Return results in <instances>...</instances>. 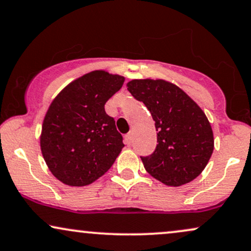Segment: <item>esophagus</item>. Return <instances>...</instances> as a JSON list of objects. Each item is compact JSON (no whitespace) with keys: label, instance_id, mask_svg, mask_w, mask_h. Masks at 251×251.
Returning a JSON list of instances; mask_svg holds the SVG:
<instances>
[{"label":"esophagus","instance_id":"1","mask_svg":"<svg viewBox=\"0 0 251 251\" xmlns=\"http://www.w3.org/2000/svg\"><path fill=\"white\" fill-rule=\"evenodd\" d=\"M125 142L127 145H131L132 142H133V133L132 132H129V133H127V134L125 135Z\"/></svg>","mask_w":251,"mask_h":251}]
</instances>
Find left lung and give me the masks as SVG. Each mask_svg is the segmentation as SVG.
<instances>
[{"mask_svg":"<svg viewBox=\"0 0 251 251\" xmlns=\"http://www.w3.org/2000/svg\"><path fill=\"white\" fill-rule=\"evenodd\" d=\"M126 85L147 106L157 131L154 153L141 156L149 175L169 186L183 185L201 175L214 149L213 131L204 111L171 82L145 78Z\"/></svg>","mask_w":251,"mask_h":251,"instance_id":"obj_1","label":"left lung"}]
</instances>
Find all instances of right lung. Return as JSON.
<instances>
[{
	"mask_svg": "<svg viewBox=\"0 0 251 251\" xmlns=\"http://www.w3.org/2000/svg\"><path fill=\"white\" fill-rule=\"evenodd\" d=\"M125 77L94 71L71 82L47 110L40 135L44 160L69 186L89 185L115 163L125 145L104 105Z\"/></svg>",
	"mask_w": 251,
	"mask_h": 251,
	"instance_id": "right-lung-1",
	"label": "right lung"
}]
</instances>
